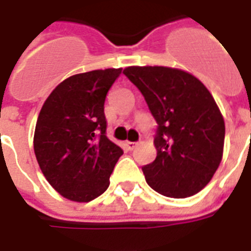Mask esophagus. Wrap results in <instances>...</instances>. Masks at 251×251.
Segmentation results:
<instances>
[{
  "label": "esophagus",
  "mask_w": 251,
  "mask_h": 251,
  "mask_svg": "<svg viewBox=\"0 0 251 251\" xmlns=\"http://www.w3.org/2000/svg\"><path fill=\"white\" fill-rule=\"evenodd\" d=\"M137 145H138L137 142H130V141H126L125 142V146L127 147V150H133L134 147L137 146Z\"/></svg>",
  "instance_id": "esophagus-1"
}]
</instances>
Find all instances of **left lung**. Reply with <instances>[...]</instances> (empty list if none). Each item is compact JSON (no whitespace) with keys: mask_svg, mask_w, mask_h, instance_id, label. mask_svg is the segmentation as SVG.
<instances>
[{"mask_svg":"<svg viewBox=\"0 0 251 251\" xmlns=\"http://www.w3.org/2000/svg\"><path fill=\"white\" fill-rule=\"evenodd\" d=\"M158 124L156 158L142 167L147 184L167 198L200 192L219 168L225 122L213 96L194 75L163 66L126 67Z\"/></svg>","mask_w":251,"mask_h":251,"instance_id":"1","label":"left lung"}]
</instances>
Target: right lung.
I'll return each instance as SVG.
<instances>
[{
    "mask_svg": "<svg viewBox=\"0 0 251 251\" xmlns=\"http://www.w3.org/2000/svg\"><path fill=\"white\" fill-rule=\"evenodd\" d=\"M122 68L95 70L67 77L42 106L34 151L51 187L71 201L88 202L104 194L124 154L106 137V93Z\"/></svg>",
    "mask_w": 251,
    "mask_h": 251,
    "instance_id": "obj_1",
    "label": "right lung"
}]
</instances>
